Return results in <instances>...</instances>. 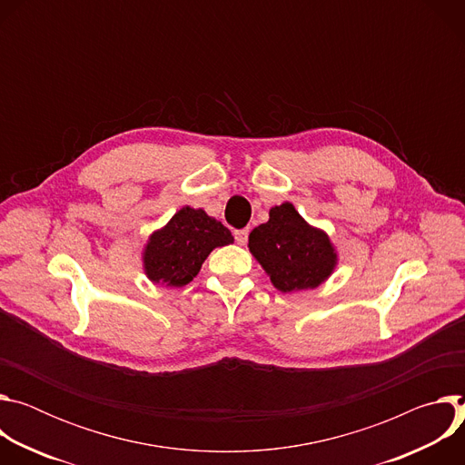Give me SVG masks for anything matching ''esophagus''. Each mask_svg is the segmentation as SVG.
Segmentation results:
<instances>
[{"label": "esophagus", "mask_w": 465, "mask_h": 465, "mask_svg": "<svg viewBox=\"0 0 465 465\" xmlns=\"http://www.w3.org/2000/svg\"><path fill=\"white\" fill-rule=\"evenodd\" d=\"M246 241H248V230H246V228H244V230H237V232H235V242L241 244V246H244Z\"/></svg>", "instance_id": "obj_1"}]
</instances>
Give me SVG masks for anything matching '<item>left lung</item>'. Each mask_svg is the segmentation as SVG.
<instances>
[{"instance_id": "obj_1", "label": "left lung", "mask_w": 465, "mask_h": 465, "mask_svg": "<svg viewBox=\"0 0 465 465\" xmlns=\"http://www.w3.org/2000/svg\"><path fill=\"white\" fill-rule=\"evenodd\" d=\"M248 250L282 292L316 289L339 264L329 235L311 226L291 203L271 208L269 221L250 232Z\"/></svg>"}]
</instances>
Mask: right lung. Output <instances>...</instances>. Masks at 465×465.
Masks as SVG:
<instances>
[{"instance_id": "obj_1", "label": "right lung", "mask_w": 465, "mask_h": 465, "mask_svg": "<svg viewBox=\"0 0 465 465\" xmlns=\"http://www.w3.org/2000/svg\"><path fill=\"white\" fill-rule=\"evenodd\" d=\"M232 242L233 235L221 221L203 208L183 206L149 235L142 250L143 272L156 285L183 287L201 272L215 248Z\"/></svg>"}]
</instances>
